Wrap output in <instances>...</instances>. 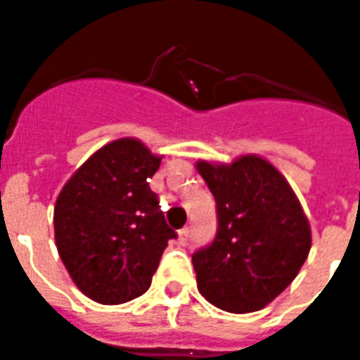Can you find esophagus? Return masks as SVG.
Here are the masks:
<instances>
[{"instance_id":"1","label":"esophagus","mask_w":360,"mask_h":360,"mask_svg":"<svg viewBox=\"0 0 360 360\" xmlns=\"http://www.w3.org/2000/svg\"><path fill=\"white\" fill-rule=\"evenodd\" d=\"M188 236H191V229H188V227L181 229V233H179V242H181V244H187Z\"/></svg>"}]
</instances>
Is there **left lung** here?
I'll return each mask as SVG.
<instances>
[{"label": "left lung", "instance_id": "1", "mask_svg": "<svg viewBox=\"0 0 360 360\" xmlns=\"http://www.w3.org/2000/svg\"><path fill=\"white\" fill-rule=\"evenodd\" d=\"M212 191L217 233L193 254L200 294L229 313L259 311L284 292L311 250V227L288 181L267 160L198 162Z\"/></svg>", "mask_w": 360, "mask_h": 360}]
</instances>
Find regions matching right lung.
I'll return each mask as SVG.
<instances>
[{"instance_id": "add662e5", "label": "right lung", "mask_w": 360, "mask_h": 360, "mask_svg": "<svg viewBox=\"0 0 360 360\" xmlns=\"http://www.w3.org/2000/svg\"><path fill=\"white\" fill-rule=\"evenodd\" d=\"M141 141L98 148L55 202V242L74 284L93 302L118 305L150 288L169 238L148 179L160 167Z\"/></svg>"}]
</instances>
